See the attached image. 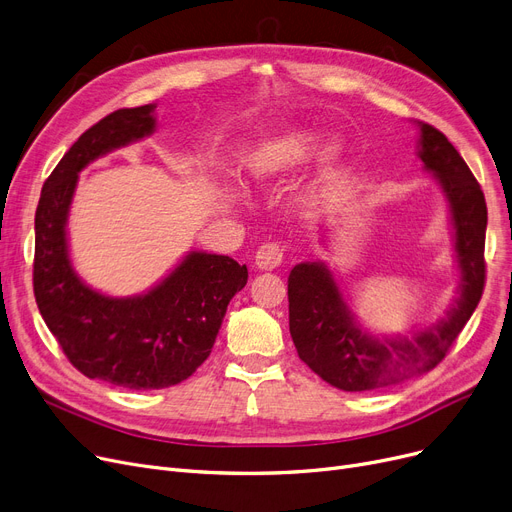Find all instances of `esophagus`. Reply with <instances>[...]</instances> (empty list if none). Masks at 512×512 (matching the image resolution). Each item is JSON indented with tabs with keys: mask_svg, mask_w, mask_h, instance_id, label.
Here are the masks:
<instances>
[{
	"mask_svg": "<svg viewBox=\"0 0 512 512\" xmlns=\"http://www.w3.org/2000/svg\"><path fill=\"white\" fill-rule=\"evenodd\" d=\"M282 259H284V251L280 244L268 242V244H263V247H259V251L255 255V265L261 272H272V270L280 268Z\"/></svg>",
	"mask_w": 512,
	"mask_h": 512,
	"instance_id": "1",
	"label": "esophagus"
}]
</instances>
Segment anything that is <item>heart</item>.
I'll use <instances>...</instances> for the list:
<instances>
[{"instance_id": "1", "label": "heart", "mask_w": 512, "mask_h": 512, "mask_svg": "<svg viewBox=\"0 0 512 512\" xmlns=\"http://www.w3.org/2000/svg\"><path fill=\"white\" fill-rule=\"evenodd\" d=\"M316 146V136L309 129H284L261 140L244 161L247 180L257 188H272L280 180L303 165ZM347 163L345 144L328 142L318 154V180L328 182L341 175Z\"/></svg>"}]
</instances>
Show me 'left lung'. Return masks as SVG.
I'll return each instance as SVG.
<instances>
[{"instance_id": "obj_1", "label": "left lung", "mask_w": 512, "mask_h": 512, "mask_svg": "<svg viewBox=\"0 0 512 512\" xmlns=\"http://www.w3.org/2000/svg\"><path fill=\"white\" fill-rule=\"evenodd\" d=\"M420 129L418 159L433 173L450 205L460 268L458 297L446 318L410 337H374L355 320L322 261H303L288 276V326L299 358L320 379L343 391H372L433 370L454 345L483 295L487 207L469 165L439 129Z\"/></svg>"}]
</instances>
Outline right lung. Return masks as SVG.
<instances>
[{"mask_svg": "<svg viewBox=\"0 0 512 512\" xmlns=\"http://www.w3.org/2000/svg\"><path fill=\"white\" fill-rule=\"evenodd\" d=\"M154 104L121 108L81 133L41 188L35 211V301L69 362L87 379L148 391L186 381L211 353L247 265L190 251L157 286L108 297L75 272L66 238L79 171L154 131Z\"/></svg>", "mask_w": 512, "mask_h": 512, "instance_id": "1", "label": "right lung"}]
</instances>
